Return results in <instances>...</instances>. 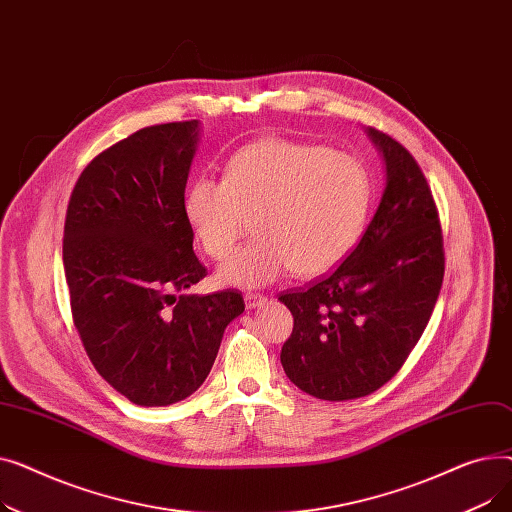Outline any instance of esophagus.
Returning <instances> with one entry per match:
<instances>
[{"instance_id": "obj_1", "label": "esophagus", "mask_w": 512, "mask_h": 512, "mask_svg": "<svg viewBox=\"0 0 512 512\" xmlns=\"http://www.w3.org/2000/svg\"><path fill=\"white\" fill-rule=\"evenodd\" d=\"M265 303H267V297H263V294H257V292L245 294L247 309H261Z\"/></svg>"}]
</instances>
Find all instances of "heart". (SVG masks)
I'll list each match as a JSON object with an SVG mask.
<instances>
[{
	"instance_id": "1",
	"label": "heart",
	"mask_w": 512,
	"mask_h": 512,
	"mask_svg": "<svg viewBox=\"0 0 512 512\" xmlns=\"http://www.w3.org/2000/svg\"><path fill=\"white\" fill-rule=\"evenodd\" d=\"M369 203L371 180L357 157L270 137L232 153L224 180L197 176L182 211L211 259H224L253 218L259 236L218 276L226 286L259 288L290 270L313 278L336 267L361 238Z\"/></svg>"
}]
</instances>
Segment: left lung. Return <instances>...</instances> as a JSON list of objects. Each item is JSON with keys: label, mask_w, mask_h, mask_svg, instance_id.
Here are the masks:
<instances>
[{"label": "left lung", "mask_w": 512, "mask_h": 512, "mask_svg": "<svg viewBox=\"0 0 512 512\" xmlns=\"http://www.w3.org/2000/svg\"><path fill=\"white\" fill-rule=\"evenodd\" d=\"M365 132L386 164L365 234L328 278L278 299L294 317L282 367L294 386L321 400L382 388L421 338L444 278L438 209L421 168L388 134Z\"/></svg>", "instance_id": "8db88e82"}]
</instances>
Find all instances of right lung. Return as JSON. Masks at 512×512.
Masks as SVG:
<instances>
[{
  "mask_svg": "<svg viewBox=\"0 0 512 512\" xmlns=\"http://www.w3.org/2000/svg\"><path fill=\"white\" fill-rule=\"evenodd\" d=\"M201 122L157 124L99 153L64 224L74 326L101 378L139 407L191 396L245 311L240 292L186 290L207 270L182 211Z\"/></svg>",
  "mask_w": 512,
  "mask_h": 512,
  "instance_id": "1",
  "label": "right lung"
}]
</instances>
